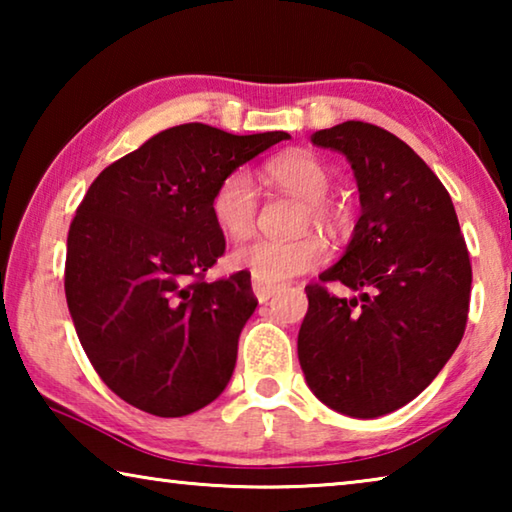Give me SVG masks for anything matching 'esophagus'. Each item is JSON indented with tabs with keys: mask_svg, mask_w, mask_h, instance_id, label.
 Here are the masks:
<instances>
[{
	"mask_svg": "<svg viewBox=\"0 0 512 512\" xmlns=\"http://www.w3.org/2000/svg\"><path fill=\"white\" fill-rule=\"evenodd\" d=\"M277 289H280V287H275V284H268V282H262V280H253V293H255V298L259 302L271 300L275 293H277Z\"/></svg>",
	"mask_w": 512,
	"mask_h": 512,
	"instance_id": "1",
	"label": "esophagus"
}]
</instances>
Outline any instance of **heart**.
Returning <instances> with one entry per match:
<instances>
[{
    "instance_id": "b5f03b06",
    "label": "heart",
    "mask_w": 512,
    "mask_h": 512,
    "mask_svg": "<svg viewBox=\"0 0 512 512\" xmlns=\"http://www.w3.org/2000/svg\"><path fill=\"white\" fill-rule=\"evenodd\" d=\"M266 176L275 187L307 201L305 221L329 228L336 214L323 198L332 189V173L311 155H284L268 162ZM259 194L253 176L246 169H235L214 189L210 210L219 228L232 239L253 232L257 219ZM327 259V246L318 235H305L291 241L253 239L230 253V264L237 271L250 273L253 280L268 284L287 282L291 277L309 273Z\"/></svg>"
}]
</instances>
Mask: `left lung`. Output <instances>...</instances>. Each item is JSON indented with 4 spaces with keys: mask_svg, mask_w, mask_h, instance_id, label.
<instances>
[{
    "mask_svg": "<svg viewBox=\"0 0 512 512\" xmlns=\"http://www.w3.org/2000/svg\"><path fill=\"white\" fill-rule=\"evenodd\" d=\"M311 142L352 164L361 216L343 257L305 289L300 368L329 409L379 418L415 400L461 343L470 255L447 189L400 137L343 121ZM325 281L360 296L336 299Z\"/></svg>",
    "mask_w": 512,
    "mask_h": 512,
    "instance_id": "1",
    "label": "left lung"
}]
</instances>
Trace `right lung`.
<instances>
[{"label": "right lung", "instance_id": "1", "mask_svg": "<svg viewBox=\"0 0 512 512\" xmlns=\"http://www.w3.org/2000/svg\"><path fill=\"white\" fill-rule=\"evenodd\" d=\"M180 124L103 169L67 235L65 296L94 370L160 418L203 409L228 386L257 300L250 275H203L225 239L210 203L221 180L289 140Z\"/></svg>", "mask_w": 512, "mask_h": 512}]
</instances>
